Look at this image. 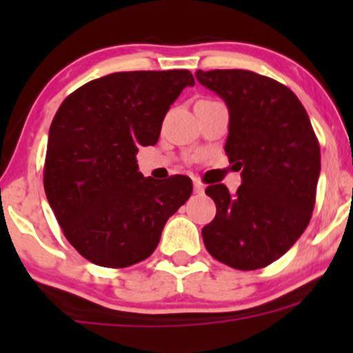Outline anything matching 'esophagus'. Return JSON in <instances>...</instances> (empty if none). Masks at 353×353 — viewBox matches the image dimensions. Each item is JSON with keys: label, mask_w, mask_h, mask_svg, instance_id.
<instances>
[{"label": "esophagus", "mask_w": 353, "mask_h": 353, "mask_svg": "<svg viewBox=\"0 0 353 353\" xmlns=\"http://www.w3.org/2000/svg\"><path fill=\"white\" fill-rule=\"evenodd\" d=\"M194 192H196V194H202V192H204V184H202L201 181L194 179Z\"/></svg>", "instance_id": "1"}]
</instances>
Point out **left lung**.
<instances>
[{"instance_id":"left-lung-1","label":"left lung","mask_w":353,"mask_h":353,"mask_svg":"<svg viewBox=\"0 0 353 353\" xmlns=\"http://www.w3.org/2000/svg\"><path fill=\"white\" fill-rule=\"evenodd\" d=\"M202 86L229 108L225 154L242 184L205 194L216 217L202 229L205 249L222 264L255 270L272 264L309 225L320 174V145L305 108L282 83L245 70L197 71Z\"/></svg>"}]
</instances>
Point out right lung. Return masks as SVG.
<instances>
[{
	"label": "right lung",
	"mask_w": 353,
	"mask_h": 353,
	"mask_svg": "<svg viewBox=\"0 0 353 353\" xmlns=\"http://www.w3.org/2000/svg\"><path fill=\"white\" fill-rule=\"evenodd\" d=\"M188 70L112 72L61 103L50 128L44 190L70 244L92 264L123 269L156 250L168 219L192 181L165 182L137 171L139 145H154Z\"/></svg>",
	"instance_id": "add662e5"
}]
</instances>
